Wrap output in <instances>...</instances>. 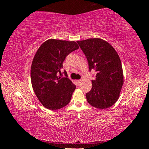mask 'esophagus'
Returning a JSON list of instances; mask_svg holds the SVG:
<instances>
[{
    "label": "esophagus",
    "mask_w": 149,
    "mask_h": 149,
    "mask_svg": "<svg viewBox=\"0 0 149 149\" xmlns=\"http://www.w3.org/2000/svg\"><path fill=\"white\" fill-rule=\"evenodd\" d=\"M82 81L80 79V80H77V83H79V84H80V83H81V82Z\"/></svg>",
    "instance_id": "obj_1"
}]
</instances>
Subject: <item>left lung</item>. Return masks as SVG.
Wrapping results in <instances>:
<instances>
[{"label":"left lung","instance_id":"1","mask_svg":"<svg viewBox=\"0 0 149 149\" xmlns=\"http://www.w3.org/2000/svg\"><path fill=\"white\" fill-rule=\"evenodd\" d=\"M86 56L89 70H95V80L91 81L92 88L86 94L91 106L106 109L118 99L123 84V74L119 56L110 44L100 38L77 41Z\"/></svg>","mask_w":149,"mask_h":149}]
</instances>
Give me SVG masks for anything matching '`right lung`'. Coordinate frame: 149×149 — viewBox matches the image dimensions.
<instances>
[{
	"mask_svg": "<svg viewBox=\"0 0 149 149\" xmlns=\"http://www.w3.org/2000/svg\"><path fill=\"white\" fill-rule=\"evenodd\" d=\"M78 49L74 41L50 39L38 49L31 65V84L38 99L46 108L61 109L70 101L76 86L68 78L65 70V77L58 74H61L66 57Z\"/></svg>",
	"mask_w": 149,
	"mask_h": 149,
	"instance_id": "obj_1",
	"label": "right lung"
}]
</instances>
